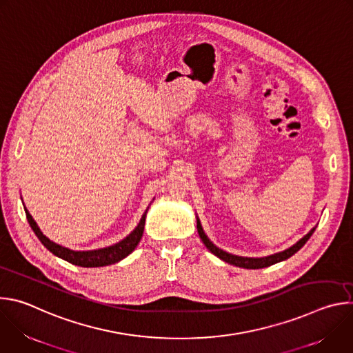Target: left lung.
<instances>
[{"label":"left lung","instance_id":"left-lung-1","mask_svg":"<svg viewBox=\"0 0 353 353\" xmlns=\"http://www.w3.org/2000/svg\"><path fill=\"white\" fill-rule=\"evenodd\" d=\"M196 229H198L199 239L203 240V243L205 244V247L211 251L212 254H215L216 257H219L221 260H223L225 263H228V264H230V265H236V267L247 268V270L265 268V267L274 265V264H276V263H279V261L288 260L289 257H292L294 253H297V251L306 244V241L310 239V236H312L313 232L316 230V228H313L305 237H301L296 244H293L292 247H289V248L285 250V251H281V253H276V254H272V256H268V257H263V259H247V257H239V256L229 254V253H226V251H223V250L218 248L215 244H212V241H210V239H208L207 234L204 233L203 226H201V223H199V219H196Z\"/></svg>","mask_w":353,"mask_h":353}]
</instances>
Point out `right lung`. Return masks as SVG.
Listing matches in <instances>:
<instances>
[{"label": "right lung", "instance_id": "obj_1", "mask_svg": "<svg viewBox=\"0 0 353 353\" xmlns=\"http://www.w3.org/2000/svg\"><path fill=\"white\" fill-rule=\"evenodd\" d=\"M148 211V210H146ZM146 211L142 215L138 226L121 241H119L114 245L106 247V248H100V250H92V251H74L70 248H65L60 244L53 243L52 240H48L37 228L36 222L33 221V218L30 216V214L28 212V210L25 208V214H26V219L32 228V230L34 232V234L37 236V239L41 241V244L52 253L74 265L78 267H105V265H110L114 263H119L120 260L125 259L128 254H131L134 248L138 245L142 233H143V225H145V216H146Z\"/></svg>", "mask_w": 353, "mask_h": 353}]
</instances>
